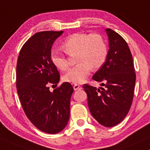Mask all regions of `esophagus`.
<instances>
[{
	"instance_id": "1",
	"label": "esophagus",
	"mask_w": 150,
	"mask_h": 150,
	"mask_svg": "<svg viewBox=\"0 0 150 150\" xmlns=\"http://www.w3.org/2000/svg\"><path fill=\"white\" fill-rule=\"evenodd\" d=\"M73 87H74V89L75 91L80 90V89L82 88V87L80 85H78V84H74V85L73 86Z\"/></svg>"
}]
</instances>
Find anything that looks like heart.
<instances>
[{"label": "heart", "instance_id": "obj_1", "mask_svg": "<svg viewBox=\"0 0 150 150\" xmlns=\"http://www.w3.org/2000/svg\"><path fill=\"white\" fill-rule=\"evenodd\" d=\"M65 53L69 55L76 53V59L79 63L69 69L64 76L66 81L81 83L91 71L100 68L108 56V47L105 40L98 34L76 33L69 35L62 45ZM51 60L56 68L61 71L69 67L67 58L59 52L54 50L51 52Z\"/></svg>", "mask_w": 150, "mask_h": 150}]
</instances>
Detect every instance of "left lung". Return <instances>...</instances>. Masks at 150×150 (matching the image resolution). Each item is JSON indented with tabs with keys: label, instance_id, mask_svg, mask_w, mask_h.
Here are the masks:
<instances>
[{
	"label": "left lung",
	"instance_id": "8db88e82",
	"mask_svg": "<svg viewBox=\"0 0 150 150\" xmlns=\"http://www.w3.org/2000/svg\"><path fill=\"white\" fill-rule=\"evenodd\" d=\"M109 50L105 62L92 77L102 87L84 84L91 113L98 123L113 127L128 113L134 95L136 75L132 54L125 40L111 29H105Z\"/></svg>",
	"mask_w": 150,
	"mask_h": 150
}]
</instances>
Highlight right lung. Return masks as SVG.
Wrapping results in <instances>:
<instances>
[{"label": "right lung", "instance_id": "right-lung-1", "mask_svg": "<svg viewBox=\"0 0 150 150\" xmlns=\"http://www.w3.org/2000/svg\"><path fill=\"white\" fill-rule=\"evenodd\" d=\"M63 31L36 33L24 44L17 62L16 87L27 117L37 128L57 134L66 127L70 115L72 86L64 82L51 92L49 83L59 81L51 60V49Z\"/></svg>", "mask_w": 150, "mask_h": 150}]
</instances>
